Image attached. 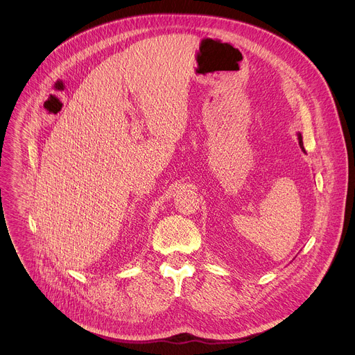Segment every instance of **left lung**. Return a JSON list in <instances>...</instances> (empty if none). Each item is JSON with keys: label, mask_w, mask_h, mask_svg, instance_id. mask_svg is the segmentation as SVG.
<instances>
[{"label": "left lung", "mask_w": 355, "mask_h": 355, "mask_svg": "<svg viewBox=\"0 0 355 355\" xmlns=\"http://www.w3.org/2000/svg\"><path fill=\"white\" fill-rule=\"evenodd\" d=\"M297 140H299V146L303 150V153H305V147H303V140H302V135L297 132Z\"/></svg>", "instance_id": "obj_1"}]
</instances>
